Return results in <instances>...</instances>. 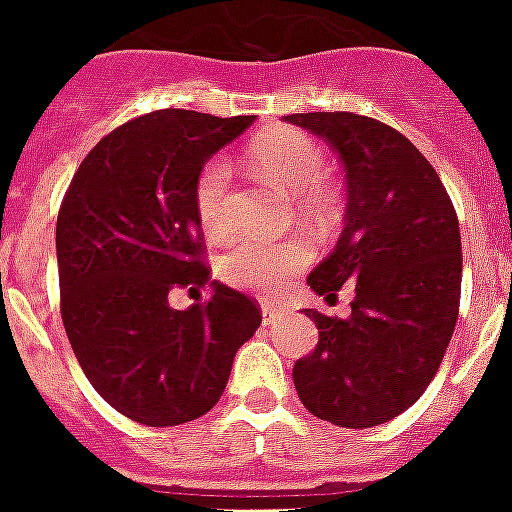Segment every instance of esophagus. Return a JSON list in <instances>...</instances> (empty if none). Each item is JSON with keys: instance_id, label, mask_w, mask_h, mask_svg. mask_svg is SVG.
Returning a JSON list of instances; mask_svg holds the SVG:
<instances>
[{"instance_id": "1", "label": "esophagus", "mask_w": 512, "mask_h": 512, "mask_svg": "<svg viewBox=\"0 0 512 512\" xmlns=\"http://www.w3.org/2000/svg\"><path fill=\"white\" fill-rule=\"evenodd\" d=\"M285 309H279V306H271V304H263V323L271 325L276 323V320H282L285 317Z\"/></svg>"}]
</instances>
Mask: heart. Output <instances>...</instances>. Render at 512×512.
Here are the masks:
<instances>
[{
  "instance_id": "1",
  "label": "heart",
  "mask_w": 512,
  "mask_h": 512,
  "mask_svg": "<svg viewBox=\"0 0 512 512\" xmlns=\"http://www.w3.org/2000/svg\"><path fill=\"white\" fill-rule=\"evenodd\" d=\"M246 162L268 184H274L287 195H295L298 208L312 219H331L336 214V192L323 181L325 157L323 149L309 135L298 130H268L255 138L246 149ZM233 195V173L225 160H211L200 170L195 181V214L203 233L222 238L233 227L230 214ZM312 246L301 238L266 241L257 236H241L230 244L219 271L225 282L241 290L276 293L287 279L309 266Z\"/></svg>"
}]
</instances>
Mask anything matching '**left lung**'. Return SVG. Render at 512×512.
<instances>
[{
  "label": "left lung",
  "mask_w": 512,
  "mask_h": 512,
  "mask_svg": "<svg viewBox=\"0 0 512 512\" xmlns=\"http://www.w3.org/2000/svg\"><path fill=\"white\" fill-rule=\"evenodd\" d=\"M323 138L347 179L344 230L306 285L333 301L355 290L347 320L306 309L320 342L293 369L320 420L380 426L412 407L445 358L461 298V233L437 170L399 130L358 113H293Z\"/></svg>",
  "instance_id": "left-lung-1"
}]
</instances>
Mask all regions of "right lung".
<instances>
[{
  "label": "right lung",
  "instance_id": "obj_1",
  "mask_svg": "<svg viewBox=\"0 0 512 512\" xmlns=\"http://www.w3.org/2000/svg\"><path fill=\"white\" fill-rule=\"evenodd\" d=\"M252 116L154 111L94 146L56 219L62 323L86 380L113 410L146 426L206 415L225 393L238 347L263 314L211 282L195 181ZM212 285L206 305L167 304L173 286Z\"/></svg>",
  "mask_w": 512,
  "mask_h": 512
}]
</instances>
